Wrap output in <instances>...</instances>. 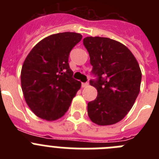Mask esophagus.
I'll list each match as a JSON object with an SVG mask.
<instances>
[{
    "label": "esophagus",
    "instance_id": "1",
    "mask_svg": "<svg viewBox=\"0 0 159 159\" xmlns=\"http://www.w3.org/2000/svg\"><path fill=\"white\" fill-rule=\"evenodd\" d=\"M88 85V83H82V88H86Z\"/></svg>",
    "mask_w": 159,
    "mask_h": 159
}]
</instances>
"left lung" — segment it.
<instances>
[{
  "mask_svg": "<svg viewBox=\"0 0 159 159\" xmlns=\"http://www.w3.org/2000/svg\"><path fill=\"white\" fill-rule=\"evenodd\" d=\"M84 44L90 56V84L96 88V99L88 103L93 123L107 126L118 123L134 105L141 85L142 72L134 55L124 44L110 38L88 36Z\"/></svg>",
  "mask_w": 159,
  "mask_h": 159,
  "instance_id": "obj_1",
  "label": "left lung"
}]
</instances>
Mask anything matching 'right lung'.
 I'll return each mask as SVG.
<instances>
[{
	"instance_id": "1",
	"label": "right lung",
	"mask_w": 159,
	"mask_h": 159,
	"mask_svg": "<svg viewBox=\"0 0 159 159\" xmlns=\"http://www.w3.org/2000/svg\"><path fill=\"white\" fill-rule=\"evenodd\" d=\"M82 39L76 32L47 36L31 50L22 66L21 88L28 106L38 117L53 121L68 110L81 83L72 78L71 49Z\"/></svg>"
}]
</instances>
